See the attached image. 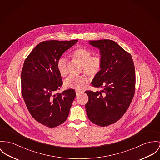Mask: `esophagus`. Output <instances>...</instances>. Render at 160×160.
Listing matches in <instances>:
<instances>
[{
	"label": "esophagus",
	"mask_w": 160,
	"mask_h": 160,
	"mask_svg": "<svg viewBox=\"0 0 160 160\" xmlns=\"http://www.w3.org/2000/svg\"><path fill=\"white\" fill-rule=\"evenodd\" d=\"M75 92H76V95L78 96V95H79L80 94H81V93L82 92V91H80V90H76V91H75Z\"/></svg>",
	"instance_id": "esophagus-1"
}]
</instances>
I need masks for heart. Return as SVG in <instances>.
<instances>
[{"mask_svg":"<svg viewBox=\"0 0 160 160\" xmlns=\"http://www.w3.org/2000/svg\"><path fill=\"white\" fill-rule=\"evenodd\" d=\"M72 58L82 64V71L89 75L94 76L98 74L102 67V60L98 56L92 57L91 52L85 48H79L72 52ZM68 61L65 57L60 58L57 62V69L62 77L68 74ZM89 79L84 75H71L67 78L64 85L68 89L80 90L84 88Z\"/></svg>","mask_w":160,"mask_h":160,"instance_id":"1","label":"heart"}]
</instances>
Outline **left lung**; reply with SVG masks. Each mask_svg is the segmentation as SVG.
<instances>
[{"label": "left lung", "mask_w": 160, "mask_h": 160, "mask_svg": "<svg viewBox=\"0 0 160 160\" xmlns=\"http://www.w3.org/2000/svg\"><path fill=\"white\" fill-rule=\"evenodd\" d=\"M100 50L102 67L91 84L101 91H86L89 100L86 114L92 123L101 127L119 121L128 110L135 91V69L131 55L110 39L90 41Z\"/></svg>", "instance_id": "left-lung-1"}]
</instances>
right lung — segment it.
I'll use <instances>...</instances> for the list:
<instances>
[{
  "mask_svg": "<svg viewBox=\"0 0 160 160\" xmlns=\"http://www.w3.org/2000/svg\"><path fill=\"white\" fill-rule=\"evenodd\" d=\"M78 41H44L25 60L21 72V91L32 116L43 125L53 128L64 122L76 96L73 89L53 92L62 85L57 62L62 54Z\"/></svg>",
  "mask_w": 160,
  "mask_h": 160,
  "instance_id": "obj_1",
  "label": "right lung"
}]
</instances>
